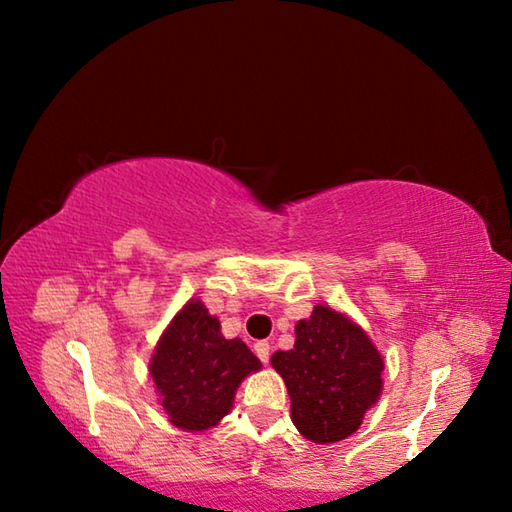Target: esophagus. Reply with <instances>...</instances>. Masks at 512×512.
I'll return each instance as SVG.
<instances>
[{"label":"esophagus","instance_id":"obj_1","mask_svg":"<svg viewBox=\"0 0 512 512\" xmlns=\"http://www.w3.org/2000/svg\"><path fill=\"white\" fill-rule=\"evenodd\" d=\"M255 354L259 357V361L268 363V359H271V345H268V341H257L255 343Z\"/></svg>","mask_w":512,"mask_h":512}]
</instances>
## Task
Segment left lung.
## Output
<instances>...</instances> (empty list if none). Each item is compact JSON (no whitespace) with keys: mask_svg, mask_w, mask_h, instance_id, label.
<instances>
[{"mask_svg":"<svg viewBox=\"0 0 512 512\" xmlns=\"http://www.w3.org/2000/svg\"><path fill=\"white\" fill-rule=\"evenodd\" d=\"M291 397V420L314 443L352 436L381 393L384 361L359 325L318 305L296 325V345L273 354Z\"/></svg>","mask_w":512,"mask_h":512,"instance_id":"left-lung-1","label":"left lung"}]
</instances>
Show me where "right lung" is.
<instances>
[{"instance_id": "1", "label": "right lung", "mask_w": 512, "mask_h": 512, "mask_svg": "<svg viewBox=\"0 0 512 512\" xmlns=\"http://www.w3.org/2000/svg\"><path fill=\"white\" fill-rule=\"evenodd\" d=\"M262 363L241 339H225L221 323L192 300L162 334L151 377L162 409L180 429L203 431L228 415L241 379Z\"/></svg>"}]
</instances>
